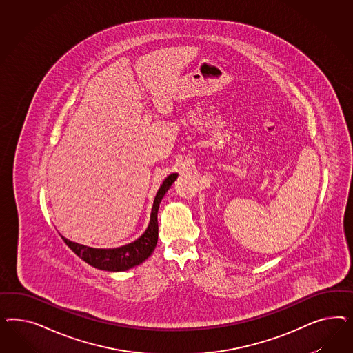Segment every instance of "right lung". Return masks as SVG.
I'll use <instances>...</instances> for the list:
<instances>
[{
	"label": "right lung",
	"instance_id": "add662e5",
	"mask_svg": "<svg viewBox=\"0 0 353 353\" xmlns=\"http://www.w3.org/2000/svg\"><path fill=\"white\" fill-rule=\"evenodd\" d=\"M177 173H171L165 177V180L159 188L155 195L150 223L143 234L133 241L132 243L117 248H92V247L79 245L63 238L64 243L70 247L76 255L81 257L89 265L107 270V272H123L129 268L136 267L146 260L154 251L158 242V210L164 194L168 192L172 183L176 180Z\"/></svg>",
	"mask_w": 353,
	"mask_h": 353
}]
</instances>
